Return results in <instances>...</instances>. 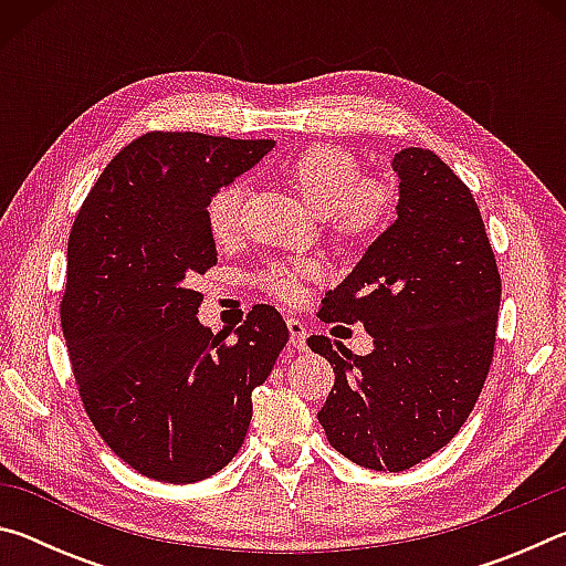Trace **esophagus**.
Returning <instances> with one entry per match:
<instances>
[{
	"label": "esophagus",
	"instance_id": "obj_1",
	"mask_svg": "<svg viewBox=\"0 0 566 566\" xmlns=\"http://www.w3.org/2000/svg\"><path fill=\"white\" fill-rule=\"evenodd\" d=\"M286 327H290V344L294 349H306V337H310V332H306L304 322L300 319H286Z\"/></svg>",
	"mask_w": 566,
	"mask_h": 566
}]
</instances>
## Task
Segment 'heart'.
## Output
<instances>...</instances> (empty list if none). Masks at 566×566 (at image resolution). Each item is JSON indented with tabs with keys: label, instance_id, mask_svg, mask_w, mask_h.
Here are the masks:
<instances>
[{
	"label": "heart",
	"instance_id": "heart-1",
	"mask_svg": "<svg viewBox=\"0 0 566 566\" xmlns=\"http://www.w3.org/2000/svg\"><path fill=\"white\" fill-rule=\"evenodd\" d=\"M296 197L314 217L327 219L332 234L342 242H361L387 224L395 195L385 179L359 177V161L352 151L314 145L290 159L282 169ZM242 185H227L207 202V224L214 239H232L242 217ZM314 274L306 262L266 266L256 284L282 302L300 300V282Z\"/></svg>",
	"mask_w": 566,
	"mask_h": 566
}]
</instances>
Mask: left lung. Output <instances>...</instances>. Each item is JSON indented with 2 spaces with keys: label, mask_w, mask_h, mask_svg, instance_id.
Wrapping results in <instances>:
<instances>
[{
  "label": "left lung",
  "mask_w": 566,
  "mask_h": 566,
  "mask_svg": "<svg viewBox=\"0 0 566 566\" xmlns=\"http://www.w3.org/2000/svg\"><path fill=\"white\" fill-rule=\"evenodd\" d=\"M397 219L322 300L324 322L364 324L352 354L327 337L312 352L334 369L319 409L329 444L354 464L405 472L462 429L490 375L502 282L472 191L434 151L391 159Z\"/></svg>",
  "instance_id": "left-lung-1"
}]
</instances>
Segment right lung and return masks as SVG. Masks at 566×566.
Returning a JSON list of instances; mask_svg holds the SVG:
<instances>
[{
  "label": "right lung",
  "instance_id": "obj_1",
  "mask_svg": "<svg viewBox=\"0 0 566 566\" xmlns=\"http://www.w3.org/2000/svg\"><path fill=\"white\" fill-rule=\"evenodd\" d=\"M272 147L149 132L109 161L74 219L62 329L76 387L112 452L157 482H202L232 462L252 391L290 339L270 304L234 342L212 334L189 284L217 264L207 202Z\"/></svg>",
  "mask_w": 566,
  "mask_h": 566
}]
</instances>
